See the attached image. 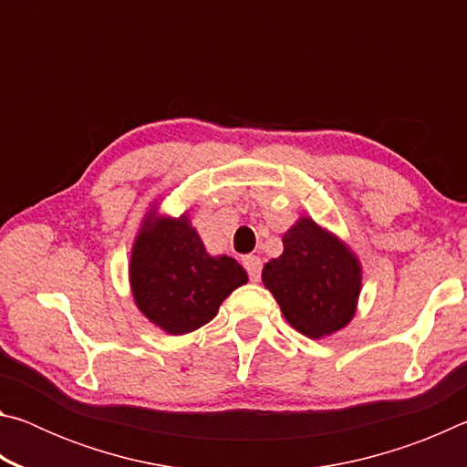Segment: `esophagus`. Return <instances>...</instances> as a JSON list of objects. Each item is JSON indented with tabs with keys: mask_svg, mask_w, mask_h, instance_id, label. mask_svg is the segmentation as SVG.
I'll return each mask as SVG.
<instances>
[{
	"mask_svg": "<svg viewBox=\"0 0 467 467\" xmlns=\"http://www.w3.org/2000/svg\"><path fill=\"white\" fill-rule=\"evenodd\" d=\"M243 265L244 270H247L251 282H259V278H262V259L257 255H244Z\"/></svg>",
	"mask_w": 467,
	"mask_h": 467,
	"instance_id": "obj_1",
	"label": "esophagus"
}]
</instances>
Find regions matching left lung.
Wrapping results in <instances>:
<instances>
[{"label": "left lung", "mask_w": 467, "mask_h": 467, "mask_svg": "<svg viewBox=\"0 0 467 467\" xmlns=\"http://www.w3.org/2000/svg\"><path fill=\"white\" fill-rule=\"evenodd\" d=\"M282 243V255L264 265L262 280L286 321L313 339L346 327L362 286L358 257L309 216L298 218Z\"/></svg>", "instance_id": "obj_1"}]
</instances>
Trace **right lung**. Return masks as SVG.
Listing matches in <instances>:
<instances>
[{
	"label": "right lung",
	"mask_w": 467,
	"mask_h": 467,
	"mask_svg": "<svg viewBox=\"0 0 467 467\" xmlns=\"http://www.w3.org/2000/svg\"><path fill=\"white\" fill-rule=\"evenodd\" d=\"M228 255L212 257L187 214L144 218L131 249L130 284L138 309L171 336H183L216 317L223 300L247 284Z\"/></svg>",
	"instance_id": "add662e5"
}]
</instances>
